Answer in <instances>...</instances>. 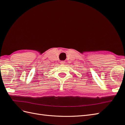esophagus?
I'll use <instances>...</instances> for the list:
<instances>
[{"mask_svg": "<svg viewBox=\"0 0 125 125\" xmlns=\"http://www.w3.org/2000/svg\"><path fill=\"white\" fill-rule=\"evenodd\" d=\"M65 61H61L60 62V63L61 64H64V63H65Z\"/></svg>", "mask_w": 125, "mask_h": 125, "instance_id": "34e87169", "label": "esophagus"}]
</instances>
